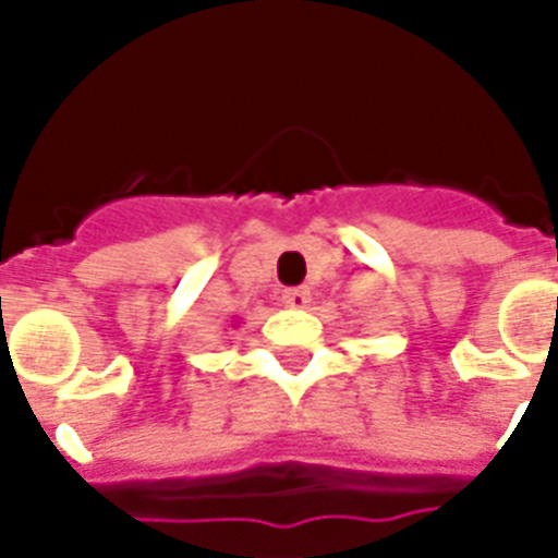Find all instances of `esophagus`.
I'll list each match as a JSON object with an SVG mask.
<instances>
[{"label":"esophagus","mask_w":558,"mask_h":558,"mask_svg":"<svg viewBox=\"0 0 558 558\" xmlns=\"http://www.w3.org/2000/svg\"><path fill=\"white\" fill-rule=\"evenodd\" d=\"M283 304L292 306V310H304L310 304V292L304 287H295V289H283Z\"/></svg>","instance_id":"1"}]
</instances>
